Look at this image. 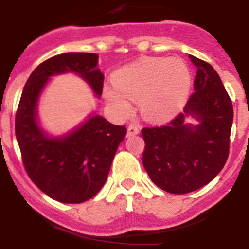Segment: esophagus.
Listing matches in <instances>:
<instances>
[{"instance_id": "obj_1", "label": "esophagus", "mask_w": 249, "mask_h": 249, "mask_svg": "<svg viewBox=\"0 0 249 249\" xmlns=\"http://www.w3.org/2000/svg\"><path fill=\"white\" fill-rule=\"evenodd\" d=\"M141 131L140 126L136 124H130L129 126H127V137L130 136H135V135H139Z\"/></svg>"}]
</instances>
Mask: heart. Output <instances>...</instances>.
<instances>
[{
    "label": "heart",
    "mask_w": 249,
    "mask_h": 249,
    "mask_svg": "<svg viewBox=\"0 0 249 249\" xmlns=\"http://www.w3.org/2000/svg\"><path fill=\"white\" fill-rule=\"evenodd\" d=\"M114 87L104 88L109 108L119 117L132 112V100L149 119H162L177 112L187 101L192 74L179 59L147 57L126 65L113 76Z\"/></svg>",
    "instance_id": "b5f03b06"
}]
</instances>
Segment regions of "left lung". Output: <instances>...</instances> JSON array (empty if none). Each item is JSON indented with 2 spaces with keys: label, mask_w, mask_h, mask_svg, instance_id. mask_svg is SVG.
Segmentation results:
<instances>
[{
  "label": "left lung",
  "mask_w": 249,
  "mask_h": 249,
  "mask_svg": "<svg viewBox=\"0 0 249 249\" xmlns=\"http://www.w3.org/2000/svg\"><path fill=\"white\" fill-rule=\"evenodd\" d=\"M196 69L195 92L183 113L164 126L145 127L143 166L160 189L185 194L208 184L227 162L233 109L215 70L189 55ZM194 117L195 124L187 123Z\"/></svg>",
  "instance_id": "obj_1"
}]
</instances>
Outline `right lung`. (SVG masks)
I'll use <instances>...</instances> for the list:
<instances>
[{
  "label": "right lung",
  "instance_id": "obj_1",
  "mask_svg": "<svg viewBox=\"0 0 249 249\" xmlns=\"http://www.w3.org/2000/svg\"><path fill=\"white\" fill-rule=\"evenodd\" d=\"M94 53L55 55L35 69L22 90L16 115V135L25 170L52 199L80 203L91 199L106 183L113 158L126 127L110 124L94 112L66 134H48L38 117V104L52 77L74 73L100 99L104 73Z\"/></svg>",
  "mask_w": 249,
  "mask_h": 249
}]
</instances>
